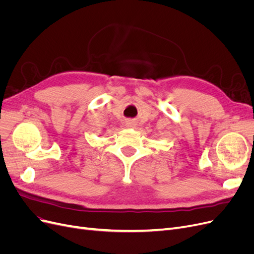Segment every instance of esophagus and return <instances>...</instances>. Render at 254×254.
Wrapping results in <instances>:
<instances>
[{"mask_svg": "<svg viewBox=\"0 0 254 254\" xmlns=\"http://www.w3.org/2000/svg\"><path fill=\"white\" fill-rule=\"evenodd\" d=\"M135 125H136V124H135L134 122H132V121H128V122L126 123V126H127L128 128H133Z\"/></svg>", "mask_w": 254, "mask_h": 254, "instance_id": "esophagus-1", "label": "esophagus"}]
</instances>
